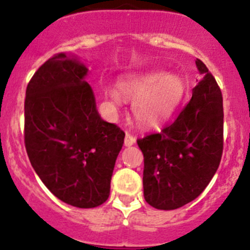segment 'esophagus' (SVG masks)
<instances>
[{
    "instance_id": "obj_1",
    "label": "esophagus",
    "mask_w": 250,
    "mask_h": 250,
    "mask_svg": "<svg viewBox=\"0 0 250 250\" xmlns=\"http://www.w3.org/2000/svg\"><path fill=\"white\" fill-rule=\"evenodd\" d=\"M135 143H136L135 136L131 135V134H129V132H126V135H125V140H124V144H125V146H131V145H134Z\"/></svg>"
}]
</instances>
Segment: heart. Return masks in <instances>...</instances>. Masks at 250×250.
Segmentation results:
<instances>
[{"label":"heart","instance_id":"obj_1","mask_svg":"<svg viewBox=\"0 0 250 250\" xmlns=\"http://www.w3.org/2000/svg\"><path fill=\"white\" fill-rule=\"evenodd\" d=\"M119 92L132 103V115L144 126H156L171 116L185 94L183 77L163 70L132 75L119 83ZM114 105L121 101L118 91L106 92Z\"/></svg>","mask_w":250,"mask_h":250}]
</instances>
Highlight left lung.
Wrapping results in <instances>:
<instances>
[{"mask_svg":"<svg viewBox=\"0 0 250 250\" xmlns=\"http://www.w3.org/2000/svg\"><path fill=\"white\" fill-rule=\"evenodd\" d=\"M200 80L178 118L160 132L138 139L144 154L143 187L147 204L173 210L193 202L210 183L223 154V96L205 63Z\"/></svg>","mask_w":250,"mask_h":250,"instance_id":"obj_1","label":"left lung"}]
</instances>
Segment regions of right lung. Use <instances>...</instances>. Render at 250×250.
<instances>
[{"label": "right lung", "mask_w": 250, "mask_h": 250, "mask_svg": "<svg viewBox=\"0 0 250 250\" xmlns=\"http://www.w3.org/2000/svg\"><path fill=\"white\" fill-rule=\"evenodd\" d=\"M87 67L61 52L39 67L26 89L25 146L48 190L66 204L95 208L110 195L125 132L96 110Z\"/></svg>", "instance_id": "right-lung-1"}]
</instances>
